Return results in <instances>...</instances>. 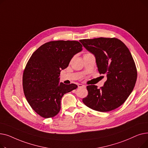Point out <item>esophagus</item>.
Returning a JSON list of instances; mask_svg holds the SVG:
<instances>
[{"label":"esophagus","mask_w":148,"mask_h":148,"mask_svg":"<svg viewBox=\"0 0 148 148\" xmlns=\"http://www.w3.org/2000/svg\"><path fill=\"white\" fill-rule=\"evenodd\" d=\"M78 87L79 88H86V86H84V85H83L82 84H79L78 85Z\"/></svg>","instance_id":"esophagus-1"}]
</instances>
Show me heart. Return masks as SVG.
I'll list each match as a JSON object with an SVG mask.
<instances>
[{"mask_svg":"<svg viewBox=\"0 0 148 148\" xmlns=\"http://www.w3.org/2000/svg\"><path fill=\"white\" fill-rule=\"evenodd\" d=\"M86 54H88V53H86Z\"/></svg>","mask_w":148,"mask_h":148,"instance_id":"1","label":"heart"}]
</instances>
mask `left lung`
Wrapping results in <instances>:
<instances>
[{"mask_svg":"<svg viewBox=\"0 0 148 148\" xmlns=\"http://www.w3.org/2000/svg\"><path fill=\"white\" fill-rule=\"evenodd\" d=\"M80 42L95 56L99 74L107 77L99 89L95 85L87 86L88 95L83 99V103L98 112L116 109L127 100L137 80L136 64L129 49L115 38L85 39Z\"/></svg>","mask_w":148,"mask_h":148,"instance_id":"8db88e82","label":"left lung"}]
</instances>
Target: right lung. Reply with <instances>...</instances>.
<instances>
[{"label": "right lung", "instance_id": "1", "mask_svg": "<svg viewBox=\"0 0 148 148\" xmlns=\"http://www.w3.org/2000/svg\"><path fill=\"white\" fill-rule=\"evenodd\" d=\"M82 47L76 41H50L40 46L27 62L23 75V91L30 107L41 117L56 116L62 97L77 88L75 84L59 83V77Z\"/></svg>", "mask_w": 148, "mask_h": 148}]
</instances>
